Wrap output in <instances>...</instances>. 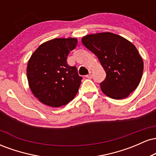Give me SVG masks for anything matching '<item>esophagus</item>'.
<instances>
[{
	"mask_svg": "<svg viewBox=\"0 0 156 156\" xmlns=\"http://www.w3.org/2000/svg\"><path fill=\"white\" fill-rule=\"evenodd\" d=\"M86 77H87V78H89V79H91V78H92V71H89V73L88 75H87Z\"/></svg>",
	"mask_w": 156,
	"mask_h": 156,
	"instance_id": "esophagus-1",
	"label": "esophagus"
}]
</instances>
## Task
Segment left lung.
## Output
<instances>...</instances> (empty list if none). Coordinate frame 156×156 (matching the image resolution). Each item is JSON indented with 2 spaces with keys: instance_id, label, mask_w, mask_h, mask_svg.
<instances>
[{
  "instance_id": "8db88e82",
  "label": "left lung",
  "mask_w": 156,
  "mask_h": 156,
  "mask_svg": "<svg viewBox=\"0 0 156 156\" xmlns=\"http://www.w3.org/2000/svg\"><path fill=\"white\" fill-rule=\"evenodd\" d=\"M82 43L92 51L106 73L101 88L115 100L127 98L138 87L144 63L135 46L121 36L110 32L87 35Z\"/></svg>"
}]
</instances>
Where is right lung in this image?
I'll return each mask as SVG.
<instances>
[{"label":"right lung","instance_id":"obj_1","mask_svg":"<svg viewBox=\"0 0 156 156\" xmlns=\"http://www.w3.org/2000/svg\"><path fill=\"white\" fill-rule=\"evenodd\" d=\"M76 38H56L41 44L30 58L27 78L34 95L44 104L60 107L76 95L82 77L75 66L67 64L69 51L76 48Z\"/></svg>","mask_w":156,"mask_h":156}]
</instances>
